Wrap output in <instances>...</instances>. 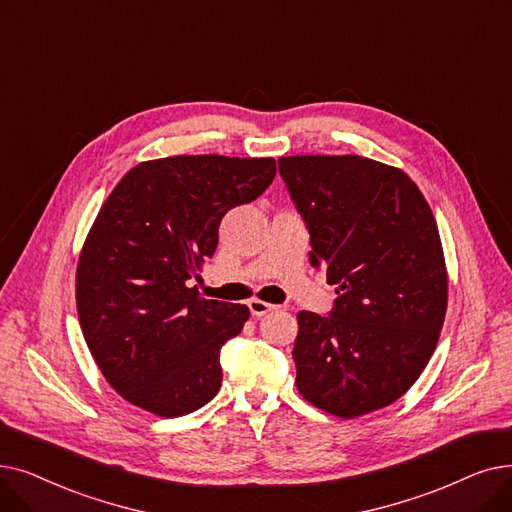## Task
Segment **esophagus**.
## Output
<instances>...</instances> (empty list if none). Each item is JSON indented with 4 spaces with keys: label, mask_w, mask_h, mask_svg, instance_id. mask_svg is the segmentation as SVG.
I'll list each match as a JSON object with an SVG mask.
<instances>
[{
    "label": "esophagus",
    "mask_w": 512,
    "mask_h": 512,
    "mask_svg": "<svg viewBox=\"0 0 512 512\" xmlns=\"http://www.w3.org/2000/svg\"><path fill=\"white\" fill-rule=\"evenodd\" d=\"M249 309H251V314H253L255 318H261V316H265V314H270V311H274L276 305L265 303V301H261V299H251V301H249Z\"/></svg>",
    "instance_id": "obj_1"
}]
</instances>
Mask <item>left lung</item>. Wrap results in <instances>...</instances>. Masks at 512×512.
I'll use <instances>...</instances> for the list:
<instances>
[{
	"label": "left lung",
	"instance_id": "1",
	"mask_svg": "<svg viewBox=\"0 0 512 512\" xmlns=\"http://www.w3.org/2000/svg\"><path fill=\"white\" fill-rule=\"evenodd\" d=\"M309 232V261L335 284L328 316L299 311L297 389L355 418L402 397L425 370L448 307L429 203L402 171L345 154L278 159Z\"/></svg>",
	"mask_w": 512,
	"mask_h": 512
}]
</instances>
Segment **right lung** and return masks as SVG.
I'll return each instance as SVG.
<instances>
[{
    "mask_svg": "<svg viewBox=\"0 0 512 512\" xmlns=\"http://www.w3.org/2000/svg\"><path fill=\"white\" fill-rule=\"evenodd\" d=\"M276 175L274 159L219 154L146 161L123 175L85 238L77 314L104 379L129 404L173 418L221 387V345L249 307L205 299L192 282L230 209Z\"/></svg>",
    "mask_w": 512,
    "mask_h": 512,
    "instance_id": "obj_1",
    "label": "right lung"
}]
</instances>
